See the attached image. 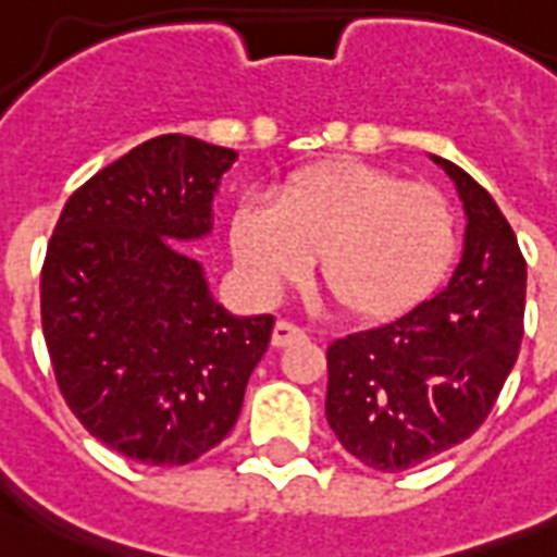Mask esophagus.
I'll use <instances>...</instances> for the list:
<instances>
[{
	"label": "esophagus",
	"mask_w": 557,
	"mask_h": 557,
	"mask_svg": "<svg viewBox=\"0 0 557 557\" xmlns=\"http://www.w3.org/2000/svg\"><path fill=\"white\" fill-rule=\"evenodd\" d=\"M304 338V330L295 326V323L288 321H277L274 323V332H271V347H288V344H295V341Z\"/></svg>",
	"instance_id": "esophagus-1"
}]
</instances>
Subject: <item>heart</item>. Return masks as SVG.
Masks as SVG:
<instances>
[{"instance_id": "b5f03b06", "label": "heart", "mask_w": 557, "mask_h": 557, "mask_svg": "<svg viewBox=\"0 0 557 557\" xmlns=\"http://www.w3.org/2000/svg\"><path fill=\"white\" fill-rule=\"evenodd\" d=\"M239 269L260 288L304 280L321 253V286L341 312L387 321L440 286L457 253V219L436 187L361 161L297 170L231 219Z\"/></svg>"}]
</instances>
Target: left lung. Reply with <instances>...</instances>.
Masks as SVG:
<instances>
[{"mask_svg":"<svg viewBox=\"0 0 557 557\" xmlns=\"http://www.w3.org/2000/svg\"><path fill=\"white\" fill-rule=\"evenodd\" d=\"M466 208V248L440 295L326 349V422L375 471H405L485 422L518 361L527 260L518 236L466 170L433 156Z\"/></svg>","mask_w":557,"mask_h":557,"instance_id":"obj_1","label":"left lung"}]
</instances>
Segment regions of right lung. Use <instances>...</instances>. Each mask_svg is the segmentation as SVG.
Instances as JSON below:
<instances>
[{"instance_id": "add662e5", "label": "right lung", "mask_w": 557, "mask_h": 557, "mask_svg": "<svg viewBox=\"0 0 557 557\" xmlns=\"http://www.w3.org/2000/svg\"><path fill=\"white\" fill-rule=\"evenodd\" d=\"M236 152L159 135L72 193L39 274L57 387L86 431L144 466H187L243 410L274 314L236 318L178 243L210 234Z\"/></svg>"}]
</instances>
